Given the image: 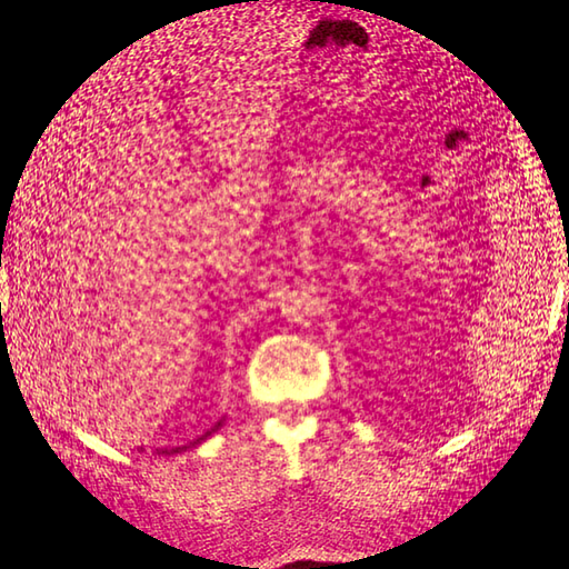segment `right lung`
<instances>
[{
  "instance_id": "right-lung-1",
  "label": "right lung",
  "mask_w": 569,
  "mask_h": 569,
  "mask_svg": "<svg viewBox=\"0 0 569 569\" xmlns=\"http://www.w3.org/2000/svg\"><path fill=\"white\" fill-rule=\"evenodd\" d=\"M222 426V420L220 422H217V426L214 428H210L208 432H204L202 435V438H198V440H192L190 445H183V447H173V450H156V452H159V455H176V452H186V450H190V447H196V445H200V442H204V440H208L210 438V435L217 430V428H220Z\"/></svg>"
}]
</instances>
